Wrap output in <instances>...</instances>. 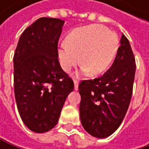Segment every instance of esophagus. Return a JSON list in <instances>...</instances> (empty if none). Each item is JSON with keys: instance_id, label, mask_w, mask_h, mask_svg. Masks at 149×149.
<instances>
[{"instance_id": "esophagus-1", "label": "esophagus", "mask_w": 149, "mask_h": 149, "mask_svg": "<svg viewBox=\"0 0 149 149\" xmlns=\"http://www.w3.org/2000/svg\"><path fill=\"white\" fill-rule=\"evenodd\" d=\"M74 89L76 91L78 89V81L77 80H74Z\"/></svg>"}]
</instances>
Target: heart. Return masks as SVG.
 <instances>
[{
    "label": "heart",
    "mask_w": 149,
    "mask_h": 149,
    "mask_svg": "<svg viewBox=\"0 0 149 149\" xmlns=\"http://www.w3.org/2000/svg\"><path fill=\"white\" fill-rule=\"evenodd\" d=\"M119 46L117 35L101 25L72 30L58 49L60 66L70 72L80 63L91 76L101 74L109 66ZM81 58H80V55Z\"/></svg>",
    "instance_id": "b5f03b06"
}]
</instances>
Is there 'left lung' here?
<instances>
[{
  "mask_svg": "<svg viewBox=\"0 0 149 149\" xmlns=\"http://www.w3.org/2000/svg\"><path fill=\"white\" fill-rule=\"evenodd\" d=\"M120 42L112 66L103 76L82 80L78 85L82 125L97 138L108 137L118 129L132 97L135 59L124 34Z\"/></svg>",
  "mask_w": 149,
  "mask_h": 149,
  "instance_id": "left-lung-1",
  "label": "left lung"
}]
</instances>
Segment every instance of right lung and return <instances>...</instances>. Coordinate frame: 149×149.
Wrapping results in <instances>:
<instances>
[{
	"mask_svg": "<svg viewBox=\"0 0 149 149\" xmlns=\"http://www.w3.org/2000/svg\"><path fill=\"white\" fill-rule=\"evenodd\" d=\"M64 20L42 17L22 33L14 55L15 96L20 118L35 133L58 123L74 83L58 58Z\"/></svg>",
	"mask_w": 149,
	"mask_h": 149,
	"instance_id": "add662e5",
	"label": "right lung"
}]
</instances>
